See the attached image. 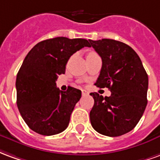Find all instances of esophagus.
Wrapping results in <instances>:
<instances>
[{"mask_svg":"<svg viewBox=\"0 0 160 160\" xmlns=\"http://www.w3.org/2000/svg\"><path fill=\"white\" fill-rule=\"evenodd\" d=\"M81 93H82V96H88L89 95V92L86 90H81Z\"/></svg>","mask_w":160,"mask_h":160,"instance_id":"34e87169","label":"esophagus"}]
</instances>
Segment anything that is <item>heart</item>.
<instances>
[{"instance_id":"heart-1","label":"heart","mask_w":160,"mask_h":160,"mask_svg":"<svg viewBox=\"0 0 160 160\" xmlns=\"http://www.w3.org/2000/svg\"><path fill=\"white\" fill-rule=\"evenodd\" d=\"M90 54H93V53H90Z\"/></svg>"}]
</instances>
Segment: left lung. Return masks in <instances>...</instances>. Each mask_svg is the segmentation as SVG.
I'll list each match as a JSON object with an SVG mask.
<instances>
[{
	"instance_id": "obj_1",
	"label": "left lung",
	"mask_w": 160,
	"mask_h": 160,
	"mask_svg": "<svg viewBox=\"0 0 160 160\" xmlns=\"http://www.w3.org/2000/svg\"><path fill=\"white\" fill-rule=\"evenodd\" d=\"M100 56L102 68L95 85L107 87L110 97L91 92L93 107L91 124L99 134L120 136L131 131L144 113L148 104V73L140 57L124 42L113 39L89 40Z\"/></svg>"
}]
</instances>
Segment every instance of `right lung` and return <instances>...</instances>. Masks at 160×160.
Listing matches in <instances>:
<instances>
[{"label": "right lung", "mask_w": 160, "mask_h": 160, "mask_svg": "<svg viewBox=\"0 0 160 160\" xmlns=\"http://www.w3.org/2000/svg\"><path fill=\"white\" fill-rule=\"evenodd\" d=\"M91 47L87 39L64 37L43 40L30 50L16 78L17 106L28 127L38 134L54 135L66 129L81 91L56 87L73 54Z\"/></svg>", "instance_id": "add662e5"}]
</instances>
